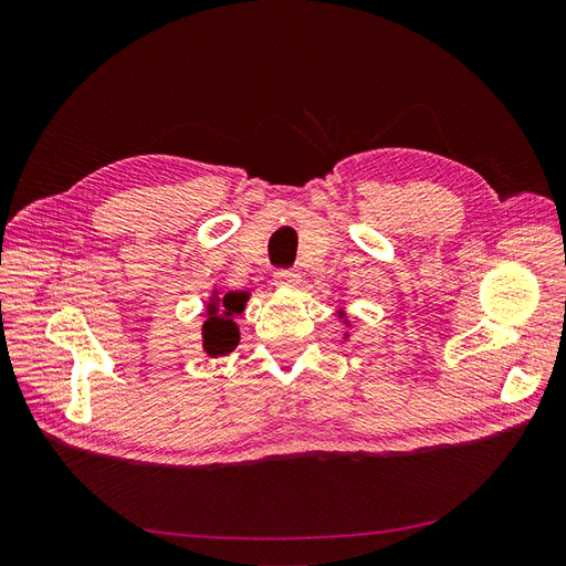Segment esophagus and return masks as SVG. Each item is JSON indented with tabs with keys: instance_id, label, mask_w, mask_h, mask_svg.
Returning <instances> with one entry per match:
<instances>
[{
	"instance_id": "obj_1",
	"label": "esophagus",
	"mask_w": 566,
	"mask_h": 566,
	"mask_svg": "<svg viewBox=\"0 0 566 566\" xmlns=\"http://www.w3.org/2000/svg\"><path fill=\"white\" fill-rule=\"evenodd\" d=\"M300 281H302V276L295 269H281V271H276V276H273V285L276 287H297Z\"/></svg>"
}]
</instances>
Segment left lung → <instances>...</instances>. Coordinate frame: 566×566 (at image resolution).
I'll return each mask as SVG.
<instances>
[{
	"label": "left lung",
	"instance_id": "1",
	"mask_svg": "<svg viewBox=\"0 0 566 566\" xmlns=\"http://www.w3.org/2000/svg\"><path fill=\"white\" fill-rule=\"evenodd\" d=\"M337 318L347 325V328H352V321H349V316H347V312L345 310H339L337 312ZM345 339H349V333H345Z\"/></svg>",
	"mask_w": 566,
	"mask_h": 566
}]
</instances>
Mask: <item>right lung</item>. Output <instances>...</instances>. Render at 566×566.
I'll use <instances>...</instances> for the list:
<instances>
[{
  "instance_id": "right-lung-1",
  "label": "right lung",
  "mask_w": 566,
  "mask_h": 566,
  "mask_svg": "<svg viewBox=\"0 0 566 566\" xmlns=\"http://www.w3.org/2000/svg\"><path fill=\"white\" fill-rule=\"evenodd\" d=\"M250 293L245 290H231V293H219V287H212L210 297L205 300V314L208 321L202 323V352L208 356H224L231 354L238 342H241V331H238L235 316L245 312Z\"/></svg>"
}]
</instances>
